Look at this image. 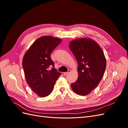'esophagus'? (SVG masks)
<instances>
[{"mask_svg":"<svg viewBox=\"0 0 128 128\" xmlns=\"http://www.w3.org/2000/svg\"><path fill=\"white\" fill-rule=\"evenodd\" d=\"M70 72V70H68L67 72H64V75H66L67 74H69V73Z\"/></svg>","mask_w":128,"mask_h":128,"instance_id":"34e87169","label":"esophagus"}]
</instances>
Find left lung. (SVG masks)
<instances>
[{"instance_id": "1", "label": "left lung", "mask_w": 128, "mask_h": 128, "mask_svg": "<svg viewBox=\"0 0 128 128\" xmlns=\"http://www.w3.org/2000/svg\"><path fill=\"white\" fill-rule=\"evenodd\" d=\"M69 46L78 64V79L72 83V88L77 94L87 95L102 78L106 67L104 52L95 41L88 38L74 40Z\"/></svg>"}]
</instances>
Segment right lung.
Wrapping results in <instances>:
<instances>
[{
    "mask_svg": "<svg viewBox=\"0 0 128 128\" xmlns=\"http://www.w3.org/2000/svg\"><path fill=\"white\" fill-rule=\"evenodd\" d=\"M61 42V39L42 36L34 41L23 58L22 66L27 83L40 97L51 94L61 75L54 68L51 54Z\"/></svg>",
    "mask_w": 128,
    "mask_h": 128,
    "instance_id": "1",
    "label": "right lung"
}]
</instances>
